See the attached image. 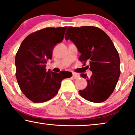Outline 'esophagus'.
I'll return each instance as SVG.
<instances>
[{
	"mask_svg": "<svg viewBox=\"0 0 135 135\" xmlns=\"http://www.w3.org/2000/svg\"><path fill=\"white\" fill-rule=\"evenodd\" d=\"M73 77L74 79H77L79 78V74L78 73H73Z\"/></svg>",
	"mask_w": 135,
	"mask_h": 135,
	"instance_id": "esophagus-1",
	"label": "esophagus"
}]
</instances>
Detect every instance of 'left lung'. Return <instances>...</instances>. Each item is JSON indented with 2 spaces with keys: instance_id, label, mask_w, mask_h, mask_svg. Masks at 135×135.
<instances>
[{
  "instance_id": "1",
  "label": "left lung",
  "mask_w": 135,
  "mask_h": 135,
  "mask_svg": "<svg viewBox=\"0 0 135 135\" xmlns=\"http://www.w3.org/2000/svg\"><path fill=\"white\" fill-rule=\"evenodd\" d=\"M65 40H70L81 53L79 61L93 72L91 78L86 74L80 76L86 79L85 89L79 94L88 101L101 103L112 94L120 76V60L118 52L109 37L95 26L68 27Z\"/></svg>"
}]
</instances>
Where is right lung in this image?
<instances>
[{
	"instance_id": "1",
	"label": "right lung",
	"mask_w": 135,
	"mask_h": 135,
	"mask_svg": "<svg viewBox=\"0 0 135 135\" xmlns=\"http://www.w3.org/2000/svg\"><path fill=\"white\" fill-rule=\"evenodd\" d=\"M67 27H46L32 33L21 42L16 55V76L19 87L33 103H43L56 95L61 81L72 76L71 72L47 71L55 45L63 40Z\"/></svg>"
}]
</instances>
